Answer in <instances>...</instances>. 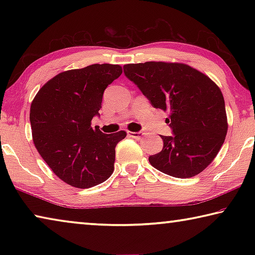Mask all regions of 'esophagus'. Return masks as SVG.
<instances>
[{
  "label": "esophagus",
  "mask_w": 255,
  "mask_h": 255,
  "mask_svg": "<svg viewBox=\"0 0 255 255\" xmlns=\"http://www.w3.org/2000/svg\"><path fill=\"white\" fill-rule=\"evenodd\" d=\"M128 135L135 139H140L141 137L145 135L144 131H128Z\"/></svg>",
  "instance_id": "esophagus-1"
}]
</instances>
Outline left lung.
Returning a JSON list of instances; mask_svg holds the SVG:
<instances>
[{
	"label": "left lung",
	"instance_id": "obj_1",
	"mask_svg": "<svg viewBox=\"0 0 255 255\" xmlns=\"http://www.w3.org/2000/svg\"><path fill=\"white\" fill-rule=\"evenodd\" d=\"M124 73L154 108L170 111L172 136L149 163L174 178H192L214 161L225 140L227 117L221 89L204 73L181 63L127 64Z\"/></svg>",
	"mask_w": 255,
	"mask_h": 255
}]
</instances>
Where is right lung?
<instances>
[{
  "mask_svg": "<svg viewBox=\"0 0 255 255\" xmlns=\"http://www.w3.org/2000/svg\"><path fill=\"white\" fill-rule=\"evenodd\" d=\"M112 64L59 73L38 91L30 108L33 143L51 171L72 187L105 182L114 172L116 146L126 131L103 133L91 122L103 92L122 75Z\"/></svg>",
  "mask_w": 255,
  "mask_h": 255,
  "instance_id": "right-lung-1",
  "label": "right lung"
}]
</instances>
